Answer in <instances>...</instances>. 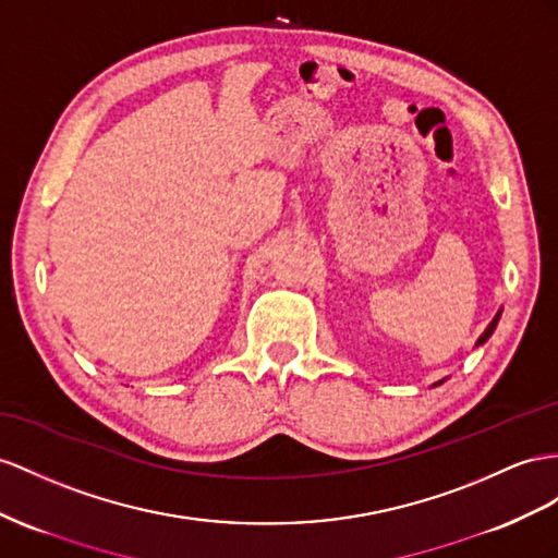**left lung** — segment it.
<instances>
[{"label":"left lung","instance_id":"left-lung-1","mask_svg":"<svg viewBox=\"0 0 558 558\" xmlns=\"http://www.w3.org/2000/svg\"><path fill=\"white\" fill-rule=\"evenodd\" d=\"M497 320H499V313H497V316L493 318V323L488 325V327H485V332L478 337V341H476V347H481V344H485V341H488L490 339V335L495 332V327H497ZM440 384V381H438Z\"/></svg>","mask_w":558,"mask_h":558}]
</instances>
